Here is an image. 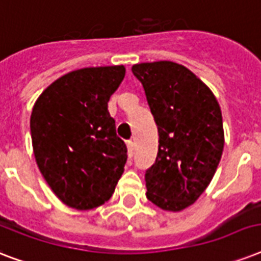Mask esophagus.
Segmentation results:
<instances>
[{
	"instance_id": "34e87169",
	"label": "esophagus",
	"mask_w": 261,
	"mask_h": 261,
	"mask_svg": "<svg viewBox=\"0 0 261 261\" xmlns=\"http://www.w3.org/2000/svg\"><path fill=\"white\" fill-rule=\"evenodd\" d=\"M127 154L128 157H133L134 154V142L133 141H127Z\"/></svg>"
}]
</instances>
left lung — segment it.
<instances>
[{
	"instance_id": "left-lung-1",
	"label": "left lung",
	"mask_w": 261,
	"mask_h": 261,
	"mask_svg": "<svg viewBox=\"0 0 261 261\" xmlns=\"http://www.w3.org/2000/svg\"><path fill=\"white\" fill-rule=\"evenodd\" d=\"M131 70L159 128L157 159L145 173L146 196L163 210L181 211L204 192L221 161V108L210 88L182 65L160 61Z\"/></svg>"
}]
</instances>
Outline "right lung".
Masks as SVG:
<instances>
[{
	"mask_svg": "<svg viewBox=\"0 0 261 261\" xmlns=\"http://www.w3.org/2000/svg\"><path fill=\"white\" fill-rule=\"evenodd\" d=\"M120 66L85 67L43 90L31 114L39 171L66 206L90 210L112 196L127 161L108 101L124 79Z\"/></svg>",
	"mask_w": 261,
	"mask_h": 261,
	"instance_id": "1",
	"label": "right lung"
}]
</instances>
